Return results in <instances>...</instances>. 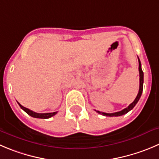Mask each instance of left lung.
Masks as SVG:
<instances>
[{"instance_id":"1","label":"left lung","mask_w":159,"mask_h":159,"mask_svg":"<svg viewBox=\"0 0 159 159\" xmlns=\"http://www.w3.org/2000/svg\"><path fill=\"white\" fill-rule=\"evenodd\" d=\"M138 61H139V73H140V88H139V92H138V93H137V98H135V100L133 101L132 103H131L130 105L127 107V108H124V109H122V111H117V112H114V113H105V112H101V111H96L97 112L99 113V114L103 115V116H110V117H113V116H122V115L126 114V113L129 112L130 110H132L133 108H134V106L137 105V103L138 102L139 99L140 98V96H141V94H142V91H143V71H142L141 64H140V59H139V58H138Z\"/></svg>"}]
</instances>
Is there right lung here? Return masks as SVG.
Instances as JSON below:
<instances>
[{
  "label": "right lung",
  "mask_w": 159,
  "mask_h": 159,
  "mask_svg": "<svg viewBox=\"0 0 159 159\" xmlns=\"http://www.w3.org/2000/svg\"><path fill=\"white\" fill-rule=\"evenodd\" d=\"M18 104H19V106L21 107V108H22L23 111H25L27 114L30 115V116H32V117H33V118H39V119H48V118H51V117H52V116H54V115H56L57 114V112H58V111H55V112H51V113H37V112H35V111H32V110L29 109V108H25V107H23L22 105H21L19 102H18Z\"/></svg>",
  "instance_id": "obj_1"
}]
</instances>
